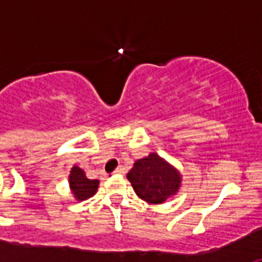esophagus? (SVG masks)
I'll use <instances>...</instances> for the list:
<instances>
[{
  "label": "esophagus",
  "mask_w": 262,
  "mask_h": 262,
  "mask_svg": "<svg viewBox=\"0 0 262 262\" xmlns=\"http://www.w3.org/2000/svg\"><path fill=\"white\" fill-rule=\"evenodd\" d=\"M123 173H124L123 166H118V168L114 170V174H123Z\"/></svg>",
  "instance_id": "obj_1"
}]
</instances>
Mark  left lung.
<instances>
[{
	"instance_id": "8db88e82",
	"label": "left lung",
	"mask_w": 262,
	"mask_h": 262,
	"mask_svg": "<svg viewBox=\"0 0 262 262\" xmlns=\"http://www.w3.org/2000/svg\"><path fill=\"white\" fill-rule=\"evenodd\" d=\"M127 178L139 198L155 205L174 195L181 185L180 173L156 154L138 160Z\"/></svg>"
}]
</instances>
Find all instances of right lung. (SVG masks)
Here are the masks:
<instances>
[{
    "instance_id": "1",
    "label": "right lung",
    "mask_w": 262,
    "mask_h": 262,
    "mask_svg": "<svg viewBox=\"0 0 262 262\" xmlns=\"http://www.w3.org/2000/svg\"><path fill=\"white\" fill-rule=\"evenodd\" d=\"M69 184L71 189L78 201H84L89 196L94 195L98 187L97 180H89L85 177V173L78 166H73L69 176Z\"/></svg>"
}]
</instances>
